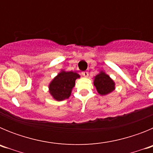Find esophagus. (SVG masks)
Wrapping results in <instances>:
<instances>
[{"instance_id":"esophagus-1","label":"esophagus","mask_w":153,"mask_h":153,"mask_svg":"<svg viewBox=\"0 0 153 153\" xmlns=\"http://www.w3.org/2000/svg\"><path fill=\"white\" fill-rule=\"evenodd\" d=\"M82 75H83V76H84V77H88L89 73H88V72H86V71H85V72L82 73Z\"/></svg>"}]
</instances>
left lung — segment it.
I'll use <instances>...</instances> for the list:
<instances>
[{
	"instance_id": "left-lung-1",
	"label": "left lung",
	"mask_w": 153,
	"mask_h": 153,
	"mask_svg": "<svg viewBox=\"0 0 153 153\" xmlns=\"http://www.w3.org/2000/svg\"><path fill=\"white\" fill-rule=\"evenodd\" d=\"M93 85L95 86L99 94L101 96L109 94L116 88L114 80L102 70H100V73L93 77Z\"/></svg>"
}]
</instances>
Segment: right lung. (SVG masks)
<instances>
[{
	"instance_id": "add662e5",
	"label": "right lung",
	"mask_w": 153,
	"mask_h": 153,
	"mask_svg": "<svg viewBox=\"0 0 153 153\" xmlns=\"http://www.w3.org/2000/svg\"><path fill=\"white\" fill-rule=\"evenodd\" d=\"M79 77L80 76L77 73L61 70L48 86L49 93L53 99L56 101H63L70 98L76 79Z\"/></svg>"
}]
</instances>
